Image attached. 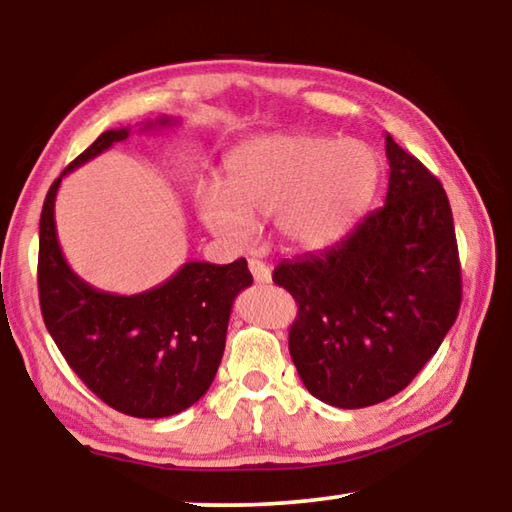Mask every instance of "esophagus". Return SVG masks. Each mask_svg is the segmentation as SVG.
I'll use <instances>...</instances> for the list:
<instances>
[{
    "label": "esophagus",
    "mask_w": 512,
    "mask_h": 512,
    "mask_svg": "<svg viewBox=\"0 0 512 512\" xmlns=\"http://www.w3.org/2000/svg\"><path fill=\"white\" fill-rule=\"evenodd\" d=\"M248 268H250V273H253L255 282H259V284L271 282V268H268L264 262H259V259H250Z\"/></svg>",
    "instance_id": "34e87169"
}]
</instances>
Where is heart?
<instances>
[{
    "label": "heart",
    "mask_w": 512,
    "mask_h": 512,
    "mask_svg": "<svg viewBox=\"0 0 512 512\" xmlns=\"http://www.w3.org/2000/svg\"><path fill=\"white\" fill-rule=\"evenodd\" d=\"M381 162L370 144L318 135H262L235 146L223 162L221 192L198 198L216 237L244 244L250 223L273 219L291 250L336 244L368 210Z\"/></svg>",
    "instance_id": "obj_1"
}]
</instances>
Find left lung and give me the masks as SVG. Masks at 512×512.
<instances>
[{"label":"left lung","instance_id":"8db88e82","mask_svg":"<svg viewBox=\"0 0 512 512\" xmlns=\"http://www.w3.org/2000/svg\"><path fill=\"white\" fill-rule=\"evenodd\" d=\"M386 201L323 253L284 259L298 302L289 352L307 391L363 409L411 384L454 325L461 264L440 180L386 135Z\"/></svg>","mask_w":512,"mask_h":512}]
</instances>
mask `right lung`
Returning a JSON list of instances; mask_svg holds the SVG:
<instances>
[{
  "label": "right lung",
  "mask_w": 512,
  "mask_h": 512,
  "mask_svg": "<svg viewBox=\"0 0 512 512\" xmlns=\"http://www.w3.org/2000/svg\"><path fill=\"white\" fill-rule=\"evenodd\" d=\"M176 124L158 117L140 131ZM128 135L131 126L101 133L49 187L40 216V309L69 368L94 395L133 418H167L212 386L232 302L253 284V275L246 259L185 262L158 287L119 296L94 289L69 268L54 219L60 180Z\"/></svg>",
  "instance_id": "add662e5"
}]
</instances>
